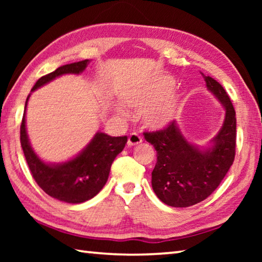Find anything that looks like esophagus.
<instances>
[{"mask_svg":"<svg viewBox=\"0 0 262 262\" xmlns=\"http://www.w3.org/2000/svg\"><path fill=\"white\" fill-rule=\"evenodd\" d=\"M142 142V137L140 135H137L136 133H132L128 137V141H127V144L129 145V147H133V145H137L140 144Z\"/></svg>","mask_w":262,"mask_h":262,"instance_id":"esophagus-1","label":"esophagus"}]
</instances>
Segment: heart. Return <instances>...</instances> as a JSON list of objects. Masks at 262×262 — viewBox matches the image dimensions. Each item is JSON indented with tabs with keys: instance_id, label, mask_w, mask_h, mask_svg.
<instances>
[{
	"instance_id": "b5f03b06",
	"label": "heart",
	"mask_w": 262,
	"mask_h": 262,
	"mask_svg": "<svg viewBox=\"0 0 262 262\" xmlns=\"http://www.w3.org/2000/svg\"><path fill=\"white\" fill-rule=\"evenodd\" d=\"M176 82L171 77H162L157 81L143 84L127 90L123 95V103L135 111H144V122L150 128H163L174 120L180 107L181 98L171 94ZM118 114L126 118L127 112L118 108Z\"/></svg>"
}]
</instances>
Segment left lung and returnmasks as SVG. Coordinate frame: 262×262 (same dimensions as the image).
<instances>
[{
    "instance_id": "obj_1",
    "label": "left lung",
    "mask_w": 262,
    "mask_h": 262,
    "mask_svg": "<svg viewBox=\"0 0 262 262\" xmlns=\"http://www.w3.org/2000/svg\"><path fill=\"white\" fill-rule=\"evenodd\" d=\"M202 76L208 90L225 110L223 125L210 147L189 143L176 121L162 130L144 133V139L157 151V163L151 173L152 189L159 200L171 207H190L206 200L228 173L236 154L233 105L219 82L203 74Z\"/></svg>"
}]
</instances>
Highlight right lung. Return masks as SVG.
<instances>
[{
	"mask_svg": "<svg viewBox=\"0 0 262 262\" xmlns=\"http://www.w3.org/2000/svg\"><path fill=\"white\" fill-rule=\"evenodd\" d=\"M89 60L62 66L53 73L39 78L31 92L56 77L66 74H81ZM31 94L25 101L23 120L20 125V144L30 167L31 174L43 192L56 200L67 203H82L98 194L108 179L111 165L127 143V136L112 137L105 133H96L77 156L62 163H46L38 157L31 147L25 126L26 106Z\"/></svg>",
	"mask_w": 262,
	"mask_h": 262,
	"instance_id": "add662e5",
	"label": "right lung"
}]
</instances>
